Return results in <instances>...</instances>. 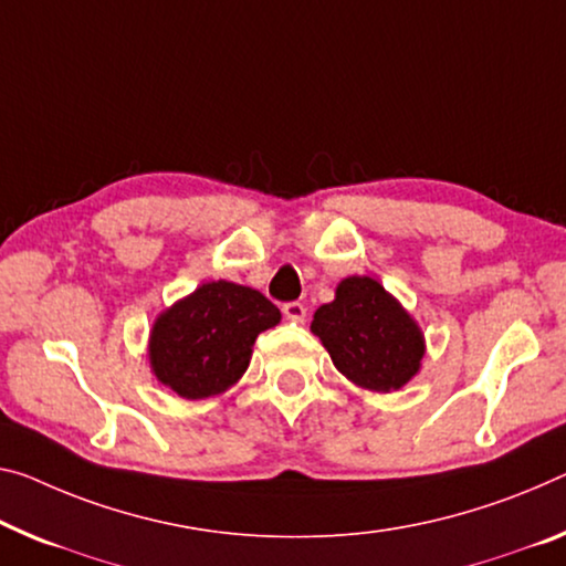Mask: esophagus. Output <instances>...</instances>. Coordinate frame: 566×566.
Here are the masks:
<instances>
[{
	"instance_id": "34e87169",
	"label": "esophagus",
	"mask_w": 566,
	"mask_h": 566,
	"mask_svg": "<svg viewBox=\"0 0 566 566\" xmlns=\"http://www.w3.org/2000/svg\"><path fill=\"white\" fill-rule=\"evenodd\" d=\"M283 316L289 321H303V318H306V306H303L301 301L283 303Z\"/></svg>"
}]
</instances>
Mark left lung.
Instances as JSON below:
<instances>
[{
    "instance_id": "1",
    "label": "left lung",
    "mask_w": 566,
    "mask_h": 566,
    "mask_svg": "<svg viewBox=\"0 0 566 566\" xmlns=\"http://www.w3.org/2000/svg\"><path fill=\"white\" fill-rule=\"evenodd\" d=\"M311 332L346 379L377 392L407 385L424 354L410 313L367 275L338 283L336 298L313 313Z\"/></svg>"
}]
</instances>
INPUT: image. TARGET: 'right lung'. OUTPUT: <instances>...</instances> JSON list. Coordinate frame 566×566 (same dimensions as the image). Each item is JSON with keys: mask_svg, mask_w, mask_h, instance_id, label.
Returning <instances> with one entry per match:
<instances>
[{"mask_svg": "<svg viewBox=\"0 0 566 566\" xmlns=\"http://www.w3.org/2000/svg\"><path fill=\"white\" fill-rule=\"evenodd\" d=\"M281 321L248 285L205 283L156 318L149 359L161 385L185 399L220 395L245 374L260 332Z\"/></svg>", "mask_w": 566, "mask_h": 566, "instance_id": "right-lung-1", "label": "right lung"}]
</instances>
